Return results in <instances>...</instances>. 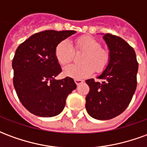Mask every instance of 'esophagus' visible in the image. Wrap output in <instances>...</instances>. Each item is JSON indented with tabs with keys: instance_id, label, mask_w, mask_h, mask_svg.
<instances>
[{
	"instance_id": "obj_1",
	"label": "esophagus",
	"mask_w": 147,
	"mask_h": 147,
	"mask_svg": "<svg viewBox=\"0 0 147 147\" xmlns=\"http://www.w3.org/2000/svg\"><path fill=\"white\" fill-rule=\"evenodd\" d=\"M84 81L82 80H75V83H76V84L77 86H79L80 84H81V83H83Z\"/></svg>"
}]
</instances>
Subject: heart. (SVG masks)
I'll return each mask as SVG.
<instances>
[{
	"instance_id": "heart-1",
	"label": "heart",
	"mask_w": 147,
	"mask_h": 147,
	"mask_svg": "<svg viewBox=\"0 0 147 147\" xmlns=\"http://www.w3.org/2000/svg\"><path fill=\"white\" fill-rule=\"evenodd\" d=\"M76 51L85 52L80 58L83 64H70L64 68V74L76 80H81L90 76L94 71L101 73L109 65L110 54L108 50L102 48V44L91 36H82L75 42ZM55 57L62 65L72 61L74 57L73 47L68 40L59 42L55 48Z\"/></svg>"
}]
</instances>
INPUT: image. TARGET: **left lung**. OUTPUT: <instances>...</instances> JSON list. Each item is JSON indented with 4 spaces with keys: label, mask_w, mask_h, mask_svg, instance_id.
<instances>
[{
    "label": "left lung",
    "mask_w": 147,
    "mask_h": 147,
    "mask_svg": "<svg viewBox=\"0 0 147 147\" xmlns=\"http://www.w3.org/2000/svg\"><path fill=\"white\" fill-rule=\"evenodd\" d=\"M103 38L109 49V65L95 82L86 80L90 91L86 109L97 120H109L123 113L132 99L137 86L138 61L134 49L123 38L105 34Z\"/></svg>",
    "instance_id": "left-lung-1"
}]
</instances>
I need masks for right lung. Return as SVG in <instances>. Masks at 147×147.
Returning <instances> with one entry per match:
<instances>
[{"instance_id": "1", "label": "right lung", "mask_w": 147, "mask_h": 147, "mask_svg": "<svg viewBox=\"0 0 147 147\" xmlns=\"http://www.w3.org/2000/svg\"><path fill=\"white\" fill-rule=\"evenodd\" d=\"M75 33L44 30L31 35L16 49L12 60L13 85L22 105L34 115L52 117L60 114L68 94L76 88L70 77L54 80L61 72L55 48Z\"/></svg>"}]
</instances>
